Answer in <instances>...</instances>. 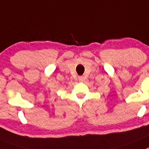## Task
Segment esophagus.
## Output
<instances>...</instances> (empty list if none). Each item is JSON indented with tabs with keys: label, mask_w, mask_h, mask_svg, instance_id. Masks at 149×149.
<instances>
[{
	"label": "esophagus",
	"mask_w": 149,
	"mask_h": 149,
	"mask_svg": "<svg viewBox=\"0 0 149 149\" xmlns=\"http://www.w3.org/2000/svg\"><path fill=\"white\" fill-rule=\"evenodd\" d=\"M79 80L80 81H84V76H79Z\"/></svg>",
	"instance_id": "34e87169"
}]
</instances>
